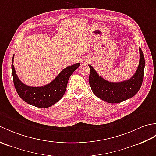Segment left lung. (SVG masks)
Here are the masks:
<instances>
[{
    "label": "left lung",
    "instance_id": "8db88e82",
    "mask_svg": "<svg viewBox=\"0 0 156 156\" xmlns=\"http://www.w3.org/2000/svg\"><path fill=\"white\" fill-rule=\"evenodd\" d=\"M140 56V62L135 74L129 80L119 82L105 80L92 66L88 65L90 68L89 84L93 93L108 103H119L133 97L140 90L144 79L145 58L141 48Z\"/></svg>",
    "mask_w": 156,
    "mask_h": 156
}]
</instances>
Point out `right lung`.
Instances as JSON below:
<instances>
[{
  "label": "right lung",
  "instance_id": "add662e5",
  "mask_svg": "<svg viewBox=\"0 0 156 156\" xmlns=\"http://www.w3.org/2000/svg\"><path fill=\"white\" fill-rule=\"evenodd\" d=\"M12 59V73L13 82L19 96L27 103L39 108H48L58 102L64 96L68 81L79 66L80 63L69 66L64 68L50 83L43 87H34L25 85L19 80L16 74Z\"/></svg>",
  "mask_w": 156,
  "mask_h": 156
}]
</instances>
